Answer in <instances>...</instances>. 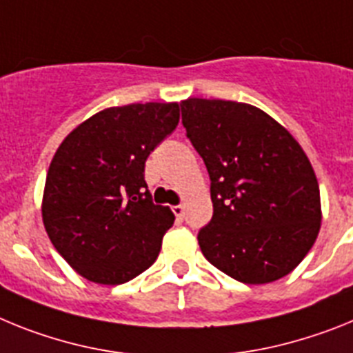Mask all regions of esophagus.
Returning <instances> with one entry per match:
<instances>
[{
    "instance_id": "1",
    "label": "esophagus",
    "mask_w": 353,
    "mask_h": 353,
    "mask_svg": "<svg viewBox=\"0 0 353 353\" xmlns=\"http://www.w3.org/2000/svg\"><path fill=\"white\" fill-rule=\"evenodd\" d=\"M172 211L179 220L185 216V206H181V204H177V206H172Z\"/></svg>"
}]
</instances>
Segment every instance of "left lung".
Wrapping results in <instances>:
<instances>
[{
    "label": "left lung",
    "mask_w": 353,
    "mask_h": 353,
    "mask_svg": "<svg viewBox=\"0 0 353 353\" xmlns=\"http://www.w3.org/2000/svg\"><path fill=\"white\" fill-rule=\"evenodd\" d=\"M181 112L211 179L213 219L197 236L204 257L245 284L283 279L321 228L320 186L307 154L252 104L188 97Z\"/></svg>",
    "instance_id": "left-lung-1"
}]
</instances>
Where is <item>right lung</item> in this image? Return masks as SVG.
Returning a JSON list of instances; mask_svg holds the SVG:
<instances>
[{
  "instance_id": "1",
  "label": "right lung",
  "mask_w": 353,
  "mask_h": 353,
  "mask_svg": "<svg viewBox=\"0 0 353 353\" xmlns=\"http://www.w3.org/2000/svg\"><path fill=\"white\" fill-rule=\"evenodd\" d=\"M177 122V103L112 106L58 145L46 177L42 222L58 254L90 283L124 284L156 261L176 216L151 201L143 168Z\"/></svg>"
}]
</instances>
